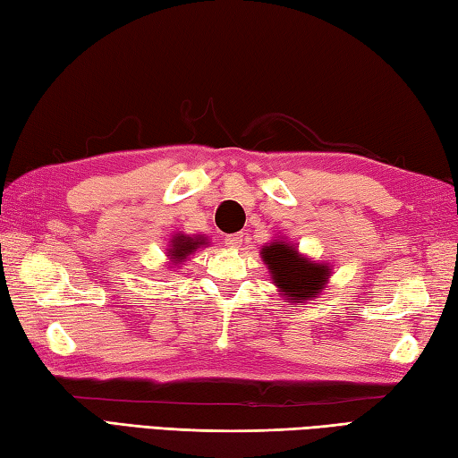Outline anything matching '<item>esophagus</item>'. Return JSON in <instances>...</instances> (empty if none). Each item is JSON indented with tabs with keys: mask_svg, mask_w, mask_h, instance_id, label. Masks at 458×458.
<instances>
[{
	"mask_svg": "<svg viewBox=\"0 0 458 458\" xmlns=\"http://www.w3.org/2000/svg\"><path fill=\"white\" fill-rule=\"evenodd\" d=\"M241 243H243V235H239V233H233V235L225 237V245L229 249H239Z\"/></svg>",
	"mask_w": 458,
	"mask_h": 458,
	"instance_id": "1",
	"label": "esophagus"
}]
</instances>
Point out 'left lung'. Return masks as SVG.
Returning <instances> with one entry per match:
<instances>
[{
	"mask_svg": "<svg viewBox=\"0 0 458 458\" xmlns=\"http://www.w3.org/2000/svg\"><path fill=\"white\" fill-rule=\"evenodd\" d=\"M261 259L269 267L271 279L277 284L284 301L303 303L321 295L327 281L331 277L329 265L315 263L299 255L291 243L275 239L261 249Z\"/></svg>",
	"mask_w": 458,
	"mask_h": 458,
	"instance_id": "8db88e82",
	"label": "left lung"
}]
</instances>
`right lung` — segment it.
I'll return each mask as SVG.
<instances>
[{"mask_svg":"<svg viewBox=\"0 0 458 458\" xmlns=\"http://www.w3.org/2000/svg\"><path fill=\"white\" fill-rule=\"evenodd\" d=\"M205 245H207V239L201 235L189 237V235H183V233H179V235H174V239H171V249H167L169 259L174 263H181L185 261L189 255L195 253L197 249H201Z\"/></svg>","mask_w":458,"mask_h":458,"instance_id":"obj_1","label":"right lung"}]
</instances>
